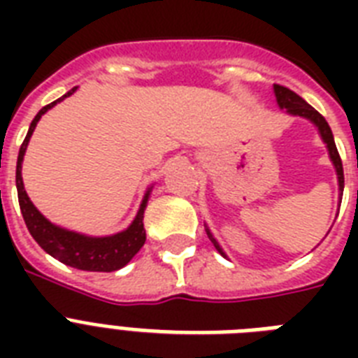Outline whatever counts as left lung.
Here are the masks:
<instances>
[{"label": "left lung", "mask_w": 358, "mask_h": 358, "mask_svg": "<svg viewBox=\"0 0 358 358\" xmlns=\"http://www.w3.org/2000/svg\"><path fill=\"white\" fill-rule=\"evenodd\" d=\"M275 96H277V102L280 106V109H286L288 113L292 115H299V117H305V119L312 120V122L316 124L317 129H320V134H322V139L325 141V145L329 148V156L333 159L334 169H336V174H338V184H340V201H342V191H344V167H342V159H340V154L336 150V145H334V137L333 131H331V126L327 124L325 117L322 113H317L316 109L308 106V103L299 96V94H295L294 91H289L288 87L284 85H275ZM208 238L212 239V243L215 245V249L224 256V252L221 250L219 243L213 239V236L210 234V230H206Z\"/></svg>", "instance_id": "left-lung-1"}]
</instances>
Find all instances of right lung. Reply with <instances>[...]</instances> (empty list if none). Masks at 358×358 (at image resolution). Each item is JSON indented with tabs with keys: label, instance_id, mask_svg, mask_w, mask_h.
I'll return each instance as SVG.
<instances>
[{
	"label": "right lung",
	"instance_id": "right-lung-1",
	"mask_svg": "<svg viewBox=\"0 0 358 358\" xmlns=\"http://www.w3.org/2000/svg\"><path fill=\"white\" fill-rule=\"evenodd\" d=\"M76 91L70 89L64 96H61L55 102L48 103L36 113L29 126V131L25 135L24 143L20 146L18 152V163H16V189H18V202L22 215H24L25 227L29 230V234L35 238V241L41 245L42 249L46 250L48 255L57 258L59 262H63L66 266L76 267V269H83V271H117L120 267H124L131 258H134L139 249L145 245V227H143V213H145L146 201L150 191L146 193L143 199V204L139 208L137 217L134 219V223L129 224V229L124 232H119L115 236H108V238H89V236L76 234L70 230L59 229L55 224H52L44 215H42L33 202L29 201V196L24 189V182H22V159H24L25 148L29 143V137L35 129L36 122L42 115L46 113L48 109L53 108L55 103L61 102L63 98L70 96Z\"/></svg>",
	"mask_w": 358,
	"mask_h": 358
}]
</instances>
